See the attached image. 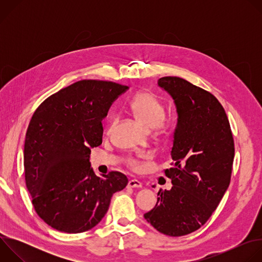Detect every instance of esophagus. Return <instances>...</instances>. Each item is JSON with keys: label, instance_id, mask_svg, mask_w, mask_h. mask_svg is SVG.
Returning <instances> with one entry per match:
<instances>
[{"label": "esophagus", "instance_id": "34e87169", "mask_svg": "<svg viewBox=\"0 0 262 262\" xmlns=\"http://www.w3.org/2000/svg\"><path fill=\"white\" fill-rule=\"evenodd\" d=\"M128 188H142V182L139 181L138 179H130L128 181V184H127Z\"/></svg>", "mask_w": 262, "mask_h": 262}]
</instances>
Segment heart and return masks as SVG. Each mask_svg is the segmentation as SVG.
Listing matches in <instances>:
<instances>
[{"label":"heart","instance_id":"1","mask_svg":"<svg viewBox=\"0 0 262 262\" xmlns=\"http://www.w3.org/2000/svg\"><path fill=\"white\" fill-rule=\"evenodd\" d=\"M130 111L136 118L145 126L155 128L160 126L166 118V110L163 103L151 93L140 92L138 93L129 103ZM117 118L112 120V125H114ZM129 166L133 168L138 167V162L134 159L128 160Z\"/></svg>","mask_w":262,"mask_h":262}]
</instances>
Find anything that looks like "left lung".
Returning <instances> with one entry per match:
<instances>
[{
    "label": "left lung",
    "mask_w": 262,
    "mask_h": 262,
    "mask_svg": "<svg viewBox=\"0 0 262 262\" xmlns=\"http://www.w3.org/2000/svg\"><path fill=\"white\" fill-rule=\"evenodd\" d=\"M158 85L173 98L178 116L173 163L165 170L173 185L160 190L144 217L161 233L182 236L204 225L227 191L234 142L225 110L211 93L177 77Z\"/></svg>",
    "instance_id": "1"
}]
</instances>
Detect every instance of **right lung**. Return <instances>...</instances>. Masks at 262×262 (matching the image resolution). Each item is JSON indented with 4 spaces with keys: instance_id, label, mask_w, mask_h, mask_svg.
I'll use <instances>...</instances> for the list:
<instances>
[{
    "instance_id": "obj_1",
    "label": "right lung",
    "mask_w": 262,
    "mask_h": 262,
    "mask_svg": "<svg viewBox=\"0 0 262 262\" xmlns=\"http://www.w3.org/2000/svg\"><path fill=\"white\" fill-rule=\"evenodd\" d=\"M128 87L83 80L48 97L34 112L25 140V177L38 215L66 233L90 230L128 180L117 171L98 177L91 148L102 142V119Z\"/></svg>"
}]
</instances>
